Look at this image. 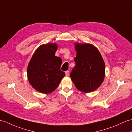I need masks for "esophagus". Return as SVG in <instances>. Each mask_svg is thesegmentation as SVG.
<instances>
[{
    "mask_svg": "<svg viewBox=\"0 0 132 132\" xmlns=\"http://www.w3.org/2000/svg\"><path fill=\"white\" fill-rule=\"evenodd\" d=\"M65 74H66V76H69V71H65Z\"/></svg>",
    "mask_w": 132,
    "mask_h": 132,
    "instance_id": "esophagus-1",
    "label": "esophagus"
}]
</instances>
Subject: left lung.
<instances>
[{
  "label": "left lung",
  "instance_id": "left-lung-1",
  "mask_svg": "<svg viewBox=\"0 0 132 132\" xmlns=\"http://www.w3.org/2000/svg\"><path fill=\"white\" fill-rule=\"evenodd\" d=\"M76 65L70 73L77 89L84 93L96 90L105 79V64L99 50L93 44L75 43Z\"/></svg>",
  "mask_w": 132,
  "mask_h": 132
}]
</instances>
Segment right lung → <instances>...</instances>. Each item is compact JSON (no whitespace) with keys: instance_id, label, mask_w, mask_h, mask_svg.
<instances>
[{"instance_id":"right-lung-1","label":"right lung","mask_w":132,"mask_h":132,"mask_svg":"<svg viewBox=\"0 0 132 132\" xmlns=\"http://www.w3.org/2000/svg\"><path fill=\"white\" fill-rule=\"evenodd\" d=\"M56 43L42 44L34 53L27 66V74L31 86L39 92L48 94L59 86L65 73L60 70L62 60L55 56Z\"/></svg>"}]
</instances>
